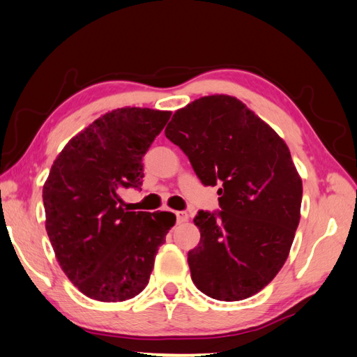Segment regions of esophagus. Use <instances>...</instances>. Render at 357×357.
Returning a JSON list of instances; mask_svg holds the SVG:
<instances>
[{"instance_id": "esophagus-1", "label": "esophagus", "mask_w": 357, "mask_h": 357, "mask_svg": "<svg viewBox=\"0 0 357 357\" xmlns=\"http://www.w3.org/2000/svg\"><path fill=\"white\" fill-rule=\"evenodd\" d=\"M176 220H178V222H184V221H187V220H188V215H187V212H176Z\"/></svg>"}]
</instances>
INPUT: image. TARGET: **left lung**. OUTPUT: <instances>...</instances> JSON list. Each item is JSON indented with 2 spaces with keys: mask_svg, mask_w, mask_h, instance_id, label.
I'll list each match as a JSON object with an SVG mask.
<instances>
[{
  "mask_svg": "<svg viewBox=\"0 0 357 357\" xmlns=\"http://www.w3.org/2000/svg\"><path fill=\"white\" fill-rule=\"evenodd\" d=\"M165 136L204 185L222 187L220 213L193 218L201 240L188 252L195 286L236 302L268 286L289 255L302 206V178L288 145L236 97H199L174 111Z\"/></svg>",
  "mask_w": 357,
  "mask_h": 357,
  "instance_id": "left-lung-1",
  "label": "left lung"
}]
</instances>
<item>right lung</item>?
<instances>
[{"label":"right lung","instance_id":"obj_1","mask_svg":"<svg viewBox=\"0 0 357 357\" xmlns=\"http://www.w3.org/2000/svg\"><path fill=\"white\" fill-rule=\"evenodd\" d=\"M170 111H108L69 141L43 185L46 232L55 258L82 294L123 302L142 292L172 212H128L119 192L142 185V158Z\"/></svg>","mask_w":357,"mask_h":357}]
</instances>
